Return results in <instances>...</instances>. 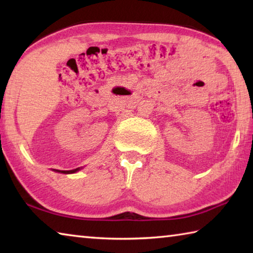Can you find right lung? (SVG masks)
Segmentation results:
<instances>
[{
  "mask_svg": "<svg viewBox=\"0 0 253 253\" xmlns=\"http://www.w3.org/2000/svg\"><path fill=\"white\" fill-rule=\"evenodd\" d=\"M80 169L78 168V169H71V170H61V173H65V174H71V173H76V172H78ZM57 172H60V170H58L57 169Z\"/></svg>",
  "mask_w": 253,
  "mask_h": 253,
  "instance_id": "add662e5",
  "label": "right lung"
}]
</instances>
